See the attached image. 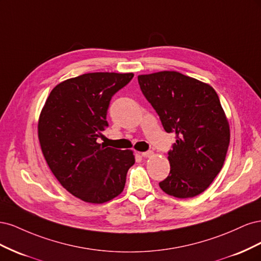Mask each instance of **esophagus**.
Listing matches in <instances>:
<instances>
[{
    "instance_id": "obj_1",
    "label": "esophagus",
    "mask_w": 261,
    "mask_h": 261,
    "mask_svg": "<svg viewBox=\"0 0 261 261\" xmlns=\"http://www.w3.org/2000/svg\"><path fill=\"white\" fill-rule=\"evenodd\" d=\"M140 154L144 158H149V156H152L154 153H153V151H146V152H141Z\"/></svg>"
}]
</instances>
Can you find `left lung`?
Returning <instances> with one entry per match:
<instances>
[{"label":"left lung","mask_w":261,"mask_h":261,"mask_svg":"<svg viewBox=\"0 0 261 261\" xmlns=\"http://www.w3.org/2000/svg\"><path fill=\"white\" fill-rule=\"evenodd\" d=\"M138 83L165 132L176 136L168 156L170 174L160 188L176 198L201 194L222 169L230 144V125L216 90L175 70L139 75Z\"/></svg>","instance_id":"left-lung-1"}]
</instances>
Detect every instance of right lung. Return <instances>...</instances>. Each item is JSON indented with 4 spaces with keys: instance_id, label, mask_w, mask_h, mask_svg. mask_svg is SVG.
Wrapping results in <instances>:
<instances>
[{
    "instance_id": "right-lung-1",
    "label": "right lung",
    "mask_w": 261,
    "mask_h": 261,
    "mask_svg": "<svg viewBox=\"0 0 261 261\" xmlns=\"http://www.w3.org/2000/svg\"><path fill=\"white\" fill-rule=\"evenodd\" d=\"M133 73H88L52 89L38 121V138L53 175L85 202L103 203L120 195L135 163L132 150L102 146L113 94Z\"/></svg>"
}]
</instances>
